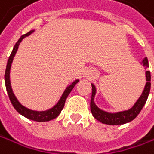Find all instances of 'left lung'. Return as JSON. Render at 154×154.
<instances>
[{
    "mask_svg": "<svg viewBox=\"0 0 154 154\" xmlns=\"http://www.w3.org/2000/svg\"><path fill=\"white\" fill-rule=\"evenodd\" d=\"M143 66L145 68L149 67L148 63V59L144 58L143 61ZM146 85L144 87V90L143 91V94L141 95V97L139 100L135 103V104L133 105V107L128 111H123L117 113H109L105 112L102 110H100L97 106L94 104V95L96 92L95 87L93 84H91V112L93 115V117L98 120L99 122L105 123V124H110V125H119V124H124L126 122H129L132 121L133 119H135L136 116L140 113L142 111L143 107L144 106L148 96L150 93V89H151V72L150 71L146 72Z\"/></svg>",
    "mask_w": 154,
    "mask_h": 154,
    "instance_id": "obj_1",
    "label": "left lung"
}]
</instances>
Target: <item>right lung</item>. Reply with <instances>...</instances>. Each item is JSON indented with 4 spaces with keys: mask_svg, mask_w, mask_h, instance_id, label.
<instances>
[{
    "mask_svg": "<svg viewBox=\"0 0 154 154\" xmlns=\"http://www.w3.org/2000/svg\"><path fill=\"white\" fill-rule=\"evenodd\" d=\"M32 32V31L29 32L28 33L23 35L20 39L18 40V42L15 43L14 47H13V50L9 57L8 59V63H7V66H6V71H5V76H4V79H5V86H6V90H7V92H8V95H9V98H10V101L11 103V104L13 105L14 109L22 115H23L24 117L30 119V120H32V121H36V122H49L51 120H53L55 119L56 117H58L59 114L61 113L62 110L63 109L64 107V103H65V101L68 97V95L70 94V92L72 91V90L73 89V87L75 86V84L79 82V80H76L75 82H73L70 86H68L66 88V90L64 91L62 98L60 99L59 103H57L54 107H52L51 109L48 110V111H45V112H35V111H32V110H29L27 108H25L24 106H23L20 103H19L16 99V97L14 96L13 92H12V90H11V82H10V69H11V63H12V60H13V57L18 50V47H19V44L22 42V40L23 38H25L26 36H29L31 33Z\"/></svg>",
    "mask_w": 154,
    "mask_h": 154,
    "instance_id": "1",
    "label": "right lung"
}]
</instances>
